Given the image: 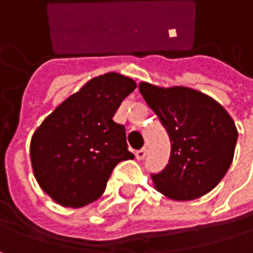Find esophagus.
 Instances as JSON below:
<instances>
[{"instance_id":"1","label":"esophagus","mask_w":253,"mask_h":253,"mask_svg":"<svg viewBox=\"0 0 253 253\" xmlns=\"http://www.w3.org/2000/svg\"><path fill=\"white\" fill-rule=\"evenodd\" d=\"M144 156H146V149H144V147L140 149V150H135V158H137L138 161L144 160Z\"/></svg>"}]
</instances>
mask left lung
I'll return each mask as SVG.
<instances>
[{
	"mask_svg": "<svg viewBox=\"0 0 253 253\" xmlns=\"http://www.w3.org/2000/svg\"><path fill=\"white\" fill-rule=\"evenodd\" d=\"M138 89L171 141L167 167L152 174L155 189L176 201L206 195L233 163L239 135L233 118L211 97L186 86L141 82Z\"/></svg>",
	"mask_w": 253,
	"mask_h": 253,
	"instance_id": "left-lung-1",
	"label": "left lung"
}]
</instances>
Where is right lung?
I'll use <instances>...</instances> for the list:
<instances>
[{
	"mask_svg": "<svg viewBox=\"0 0 253 253\" xmlns=\"http://www.w3.org/2000/svg\"><path fill=\"white\" fill-rule=\"evenodd\" d=\"M137 83L119 73L86 82L36 129L29 156L40 188L62 207L98 200L113 169L132 160L125 126L113 121Z\"/></svg>",
	"mask_w": 253,
	"mask_h": 253,
	"instance_id": "obj_1",
	"label": "right lung"
}]
</instances>
